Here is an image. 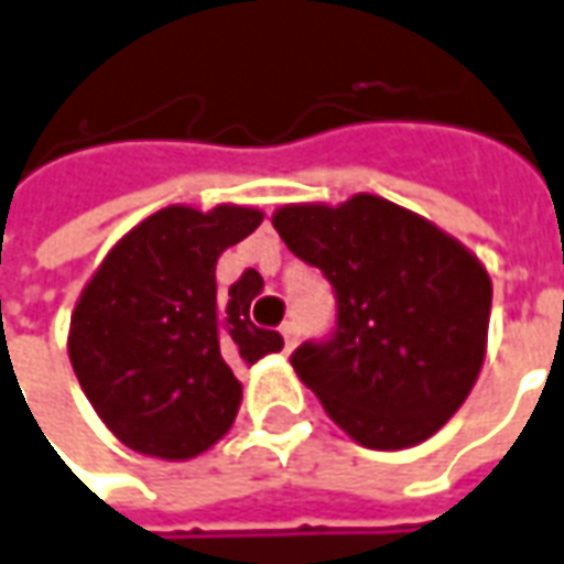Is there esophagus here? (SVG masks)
Instances as JSON below:
<instances>
[{
  "label": "esophagus",
  "instance_id": "obj_1",
  "mask_svg": "<svg viewBox=\"0 0 564 564\" xmlns=\"http://www.w3.org/2000/svg\"><path fill=\"white\" fill-rule=\"evenodd\" d=\"M281 336H283V345H286V350H293L295 345H299V326H295L293 321H286L281 326Z\"/></svg>",
  "mask_w": 564,
  "mask_h": 564
}]
</instances>
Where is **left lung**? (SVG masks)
Listing matches in <instances>:
<instances>
[{"mask_svg": "<svg viewBox=\"0 0 564 564\" xmlns=\"http://www.w3.org/2000/svg\"><path fill=\"white\" fill-rule=\"evenodd\" d=\"M271 226L338 299L336 333L295 348V376L354 443H424L470 397L486 360V265L431 219L369 192L283 204Z\"/></svg>", "mask_w": 564, "mask_h": 564, "instance_id": "left-lung-1", "label": "left lung"}]
</instances>
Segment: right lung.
Returning a JSON list of instances; mask_svg holds the SVG:
<instances>
[{"instance_id":"add662e5","label":"right lung","mask_w":564,"mask_h":564,"mask_svg":"<svg viewBox=\"0 0 564 564\" xmlns=\"http://www.w3.org/2000/svg\"><path fill=\"white\" fill-rule=\"evenodd\" d=\"M262 216L243 204L161 207L121 235L85 283L69 364L94 412L133 452L188 460L216 446L241 409L235 372L283 348L281 333L250 323L259 271L216 295V259Z\"/></svg>"}]
</instances>
